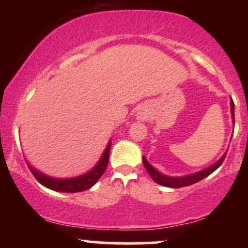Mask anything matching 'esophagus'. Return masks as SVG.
Masks as SVG:
<instances>
[{"label":"esophagus","instance_id":"esophagus-1","mask_svg":"<svg viewBox=\"0 0 248 248\" xmlns=\"http://www.w3.org/2000/svg\"><path fill=\"white\" fill-rule=\"evenodd\" d=\"M138 119H140V120H147L148 119V112L146 109H141L138 112Z\"/></svg>","mask_w":248,"mask_h":248}]
</instances>
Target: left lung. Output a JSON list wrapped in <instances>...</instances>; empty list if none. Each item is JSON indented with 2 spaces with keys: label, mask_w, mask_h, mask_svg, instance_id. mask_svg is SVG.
I'll return each mask as SVG.
<instances>
[{
  "label": "left lung",
  "mask_w": 248,
  "mask_h": 248,
  "mask_svg": "<svg viewBox=\"0 0 248 248\" xmlns=\"http://www.w3.org/2000/svg\"><path fill=\"white\" fill-rule=\"evenodd\" d=\"M230 104H231L232 121H233V124H234V104H233L232 99H231V102H230ZM225 156H226V153H225L217 162H215L212 166L207 167V168H205V169L199 170V171H197V172L189 173V175H186V176H177V177H175V176H167V175H164V173L160 172L157 169H155V168H154L152 164L147 161V158L144 157V156L142 157V161H143V166L147 169V171L150 175V177L154 179V182H156V183L160 184V186H163L183 187V186H191V184L197 183V182L202 181V179L207 177L209 175H211L215 170H217L218 168L221 166Z\"/></svg>",
  "instance_id": "8db88e82"
}]
</instances>
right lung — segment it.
I'll list each match as a JSON object with an SVG mask.
<instances>
[{"instance_id":"right-lung-1","label":"right lung","mask_w":248,"mask_h":248,"mask_svg":"<svg viewBox=\"0 0 248 248\" xmlns=\"http://www.w3.org/2000/svg\"><path fill=\"white\" fill-rule=\"evenodd\" d=\"M110 140L108 141L106 148H105L104 153H102L101 157L99 158L98 163L87 172L82 173L80 176H76V177L70 178H57L52 177V176H47L46 173H43L36 168H33L29 162L27 161L28 167L33 173V176L37 178V181L42 184V186L49 187L51 190L59 192H80L85 191V190L92 187L98 182V179L101 177L102 173L106 170L108 164V156H109V149H110Z\"/></svg>"}]
</instances>
